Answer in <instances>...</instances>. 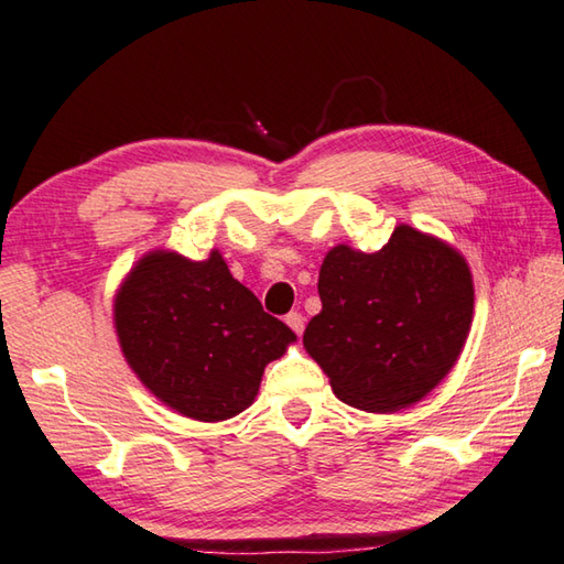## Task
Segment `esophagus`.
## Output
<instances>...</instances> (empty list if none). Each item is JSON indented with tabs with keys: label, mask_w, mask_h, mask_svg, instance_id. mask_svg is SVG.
I'll return each mask as SVG.
<instances>
[{
	"label": "esophagus",
	"mask_w": 564,
	"mask_h": 564,
	"mask_svg": "<svg viewBox=\"0 0 564 564\" xmlns=\"http://www.w3.org/2000/svg\"><path fill=\"white\" fill-rule=\"evenodd\" d=\"M285 325H289L295 335H303L305 317L301 313H289V315H285Z\"/></svg>",
	"instance_id": "esophagus-1"
}]
</instances>
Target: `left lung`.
I'll list each match as a JSON object with an SVG mask.
<instances>
[{"mask_svg":"<svg viewBox=\"0 0 564 564\" xmlns=\"http://www.w3.org/2000/svg\"><path fill=\"white\" fill-rule=\"evenodd\" d=\"M323 311L303 347L340 402L412 406L452 372L474 323V275L452 243L399 224L377 253L337 243L317 275Z\"/></svg>","mask_w":564,"mask_h":564,"instance_id":"1","label":"left lung"}]
</instances>
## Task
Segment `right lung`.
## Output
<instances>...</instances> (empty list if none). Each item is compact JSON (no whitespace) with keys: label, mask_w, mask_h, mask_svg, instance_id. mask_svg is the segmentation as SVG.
<instances>
[{"label":"right lung","mask_w":564,"mask_h":564,"mask_svg":"<svg viewBox=\"0 0 564 564\" xmlns=\"http://www.w3.org/2000/svg\"><path fill=\"white\" fill-rule=\"evenodd\" d=\"M112 327L150 394L212 424L249 409L265 365L295 343L291 327L234 279L219 249L202 261L172 249L142 253L112 295Z\"/></svg>","instance_id":"add662e5"}]
</instances>
